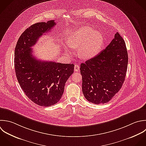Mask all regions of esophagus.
<instances>
[{
    "label": "esophagus",
    "instance_id": "obj_1",
    "mask_svg": "<svg viewBox=\"0 0 146 146\" xmlns=\"http://www.w3.org/2000/svg\"><path fill=\"white\" fill-rule=\"evenodd\" d=\"M74 69V71L75 72H78L79 70V69H80V66L78 65H75Z\"/></svg>",
    "mask_w": 146,
    "mask_h": 146
}]
</instances>
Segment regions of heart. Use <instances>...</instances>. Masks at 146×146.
Wrapping results in <instances>:
<instances>
[{
	"label": "heart",
	"mask_w": 146,
	"mask_h": 146,
	"mask_svg": "<svg viewBox=\"0 0 146 146\" xmlns=\"http://www.w3.org/2000/svg\"><path fill=\"white\" fill-rule=\"evenodd\" d=\"M104 42L101 32L93 30L89 26L80 27L69 37L68 45L72 48L78 46V54L81 58L88 59L93 57L100 52ZM66 53L69 51L66 49Z\"/></svg>",
	"instance_id": "1"
}]
</instances>
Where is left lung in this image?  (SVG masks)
Returning <instances> with one entry per match:
<instances>
[{"label": "left lung", "mask_w": 146, "mask_h": 146, "mask_svg": "<svg viewBox=\"0 0 146 146\" xmlns=\"http://www.w3.org/2000/svg\"><path fill=\"white\" fill-rule=\"evenodd\" d=\"M127 64L125 42L117 32L104 50L81 64L82 89L85 98L96 105L110 101L123 85Z\"/></svg>", "instance_id": "left-lung-1"}]
</instances>
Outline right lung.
Returning <instances> with one entry per match:
<instances>
[{
  "label": "right lung",
  "mask_w": 146,
  "mask_h": 146,
  "mask_svg": "<svg viewBox=\"0 0 146 146\" xmlns=\"http://www.w3.org/2000/svg\"><path fill=\"white\" fill-rule=\"evenodd\" d=\"M56 25L53 20L32 25L21 35L15 49V70L20 87L41 106H50L60 101L65 83L74 72L73 64L38 60L32 54L31 47Z\"/></svg>",
  "instance_id": "1"
}]
</instances>
